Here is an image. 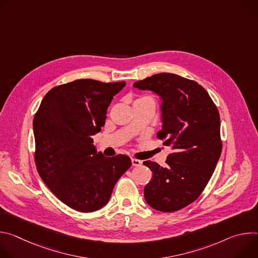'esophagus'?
<instances>
[{
  "mask_svg": "<svg viewBox=\"0 0 258 258\" xmlns=\"http://www.w3.org/2000/svg\"><path fill=\"white\" fill-rule=\"evenodd\" d=\"M132 163H133L134 166H141L142 163H143V161H142V160H139V159H136V158H133V159H132Z\"/></svg>",
  "mask_w": 258,
  "mask_h": 258,
  "instance_id": "esophagus-1",
  "label": "esophagus"
}]
</instances>
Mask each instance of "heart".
Returning <instances> with one entry per match:
<instances>
[{"mask_svg":"<svg viewBox=\"0 0 258 258\" xmlns=\"http://www.w3.org/2000/svg\"><path fill=\"white\" fill-rule=\"evenodd\" d=\"M144 99H152L150 96H142L138 100H144Z\"/></svg>","mask_w":258,"mask_h":258,"instance_id":"heart-1","label":"heart"}]
</instances>
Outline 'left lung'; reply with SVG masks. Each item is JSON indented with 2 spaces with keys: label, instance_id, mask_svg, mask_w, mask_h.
Instances as JSON below:
<instances>
[{
  "label": "left lung",
  "instance_id": "left-lung-1",
  "mask_svg": "<svg viewBox=\"0 0 258 258\" xmlns=\"http://www.w3.org/2000/svg\"><path fill=\"white\" fill-rule=\"evenodd\" d=\"M162 99V128L157 138L172 152L166 166L144 161L153 176L144 189L146 202L173 212L194 202L205 189L222 153L218 110L198 83L173 73H157L134 84Z\"/></svg>",
  "mask_w": 258,
  "mask_h": 258
}]
</instances>
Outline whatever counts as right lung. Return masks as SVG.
Segmentation results:
<instances>
[{
    "label": "right lung",
    "mask_w": 258,
    "mask_h": 258,
    "mask_svg": "<svg viewBox=\"0 0 258 258\" xmlns=\"http://www.w3.org/2000/svg\"><path fill=\"white\" fill-rule=\"evenodd\" d=\"M125 82L77 80L51 89L33 118L34 161L51 192L80 212L105 206L131 167L123 154H97L93 136L105 124L107 108Z\"/></svg>",
    "instance_id": "add662e5"
}]
</instances>
